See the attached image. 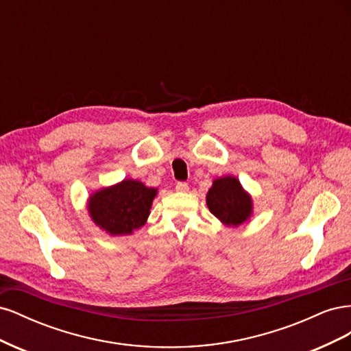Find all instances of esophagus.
I'll list each match as a JSON object with an SVG mask.
<instances>
[{"label":"esophagus","instance_id":"obj_1","mask_svg":"<svg viewBox=\"0 0 351 351\" xmlns=\"http://www.w3.org/2000/svg\"><path fill=\"white\" fill-rule=\"evenodd\" d=\"M176 190H177V192L186 193L187 190H189V184H187V183H184V182H180V183H177V184H176Z\"/></svg>","mask_w":351,"mask_h":351}]
</instances>
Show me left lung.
Returning <instances> with one entry per match:
<instances>
[{
  "mask_svg": "<svg viewBox=\"0 0 351 351\" xmlns=\"http://www.w3.org/2000/svg\"><path fill=\"white\" fill-rule=\"evenodd\" d=\"M210 214L227 227H239L253 215V200L234 176L215 178L206 193Z\"/></svg>",
  "mask_w": 351,
  "mask_h": 351,
  "instance_id": "1",
  "label": "left lung"
}]
</instances>
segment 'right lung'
<instances>
[{
    "mask_svg": "<svg viewBox=\"0 0 351 351\" xmlns=\"http://www.w3.org/2000/svg\"><path fill=\"white\" fill-rule=\"evenodd\" d=\"M156 195L158 189L147 187L139 180L124 178L93 192L88 199V214L107 234L130 236L146 224Z\"/></svg>",
    "mask_w": 351,
    "mask_h": 351,
    "instance_id": "add662e5",
    "label": "right lung"
}]
</instances>
